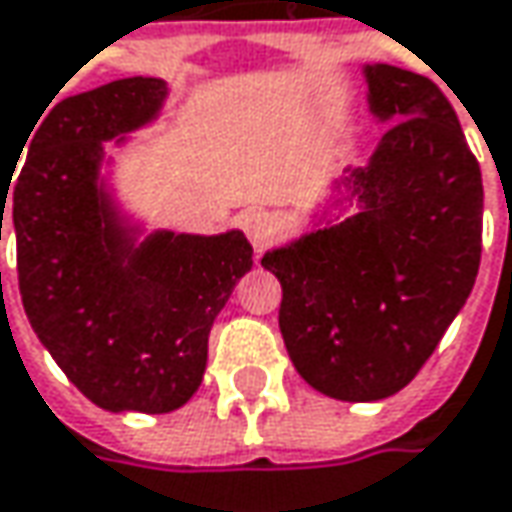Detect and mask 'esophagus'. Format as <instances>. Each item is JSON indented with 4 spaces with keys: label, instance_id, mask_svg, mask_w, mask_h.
Wrapping results in <instances>:
<instances>
[{
    "label": "esophagus",
    "instance_id": "1",
    "mask_svg": "<svg viewBox=\"0 0 512 512\" xmlns=\"http://www.w3.org/2000/svg\"><path fill=\"white\" fill-rule=\"evenodd\" d=\"M240 226H243V232L252 240V246H255L257 252H263L272 243V237H275V223H272V217L266 212L243 214Z\"/></svg>",
    "mask_w": 512,
    "mask_h": 512
}]
</instances>
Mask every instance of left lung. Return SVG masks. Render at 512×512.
Instances as JSON below:
<instances>
[{"label":"left lung","mask_w":512,"mask_h":512,"mask_svg":"<svg viewBox=\"0 0 512 512\" xmlns=\"http://www.w3.org/2000/svg\"><path fill=\"white\" fill-rule=\"evenodd\" d=\"M369 111L392 123L341 186L358 212L266 252L280 335L300 378L338 401H381L427 364L481 263V168L433 79L367 65ZM346 197V200H349Z\"/></svg>","instance_id":"1"}]
</instances>
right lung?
<instances>
[{"label": "right lung", "mask_w": 512, "mask_h": 512, "mask_svg": "<svg viewBox=\"0 0 512 512\" xmlns=\"http://www.w3.org/2000/svg\"><path fill=\"white\" fill-rule=\"evenodd\" d=\"M166 94L163 79L128 77L56 102L12 194L0 186V240L8 206L25 315L68 381L108 412L183 407L203 381L214 318L252 269L243 232L137 243L100 180L102 143L151 123Z\"/></svg>", "instance_id": "add662e5"}]
</instances>
